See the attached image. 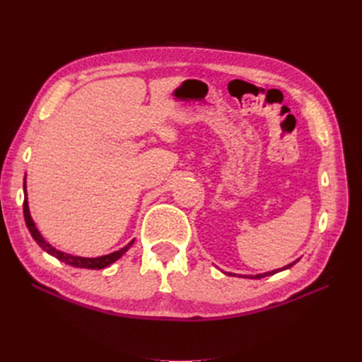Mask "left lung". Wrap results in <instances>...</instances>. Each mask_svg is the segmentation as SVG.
Instances as JSON below:
<instances>
[{
  "instance_id": "obj_1",
  "label": "left lung",
  "mask_w": 362,
  "mask_h": 362,
  "mask_svg": "<svg viewBox=\"0 0 362 362\" xmlns=\"http://www.w3.org/2000/svg\"><path fill=\"white\" fill-rule=\"evenodd\" d=\"M299 259H296V261H293L291 264H287L286 267H281V269H276V270H272V272H266V273H258V275H243V278H249V279H261V278H264V276H270V275H275V273H278V272H282V270H287V269H290L291 266H294L296 262H298ZM228 275H231L233 276V273H228ZM238 276H242V275H238Z\"/></svg>"
}]
</instances>
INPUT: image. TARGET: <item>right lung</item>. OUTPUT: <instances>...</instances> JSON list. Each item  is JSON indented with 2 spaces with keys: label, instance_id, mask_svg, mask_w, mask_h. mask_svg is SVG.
<instances>
[{
  "label": "right lung",
  "instance_id": "right-lung-1",
  "mask_svg": "<svg viewBox=\"0 0 362 362\" xmlns=\"http://www.w3.org/2000/svg\"><path fill=\"white\" fill-rule=\"evenodd\" d=\"M24 217H25V223H27V228L28 231L31 234V237L36 240V243L45 250L48 252L49 255L56 257L57 259H60L62 262H64V264H69L72 267H80V269H104L107 266L113 264L115 261H117L120 257H122L125 252L133 246L134 240H131V242L124 246L122 249H119L116 252H112V254L108 255H103V257H96V258H86V257H76V255H71V254H66V252H62L59 249H56L54 246H51L45 238L42 237V234L39 233V229L36 228L35 225V221L31 218V214H30V208H28V199H27V185H25V178H24Z\"/></svg>",
  "mask_w": 362,
  "mask_h": 362
}]
</instances>
